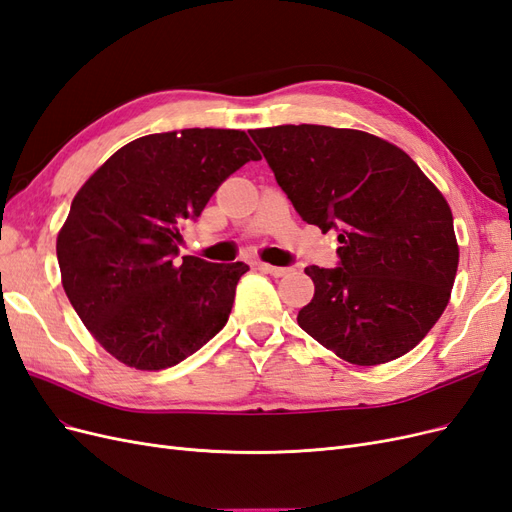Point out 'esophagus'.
I'll return each instance as SVG.
<instances>
[{
  "mask_svg": "<svg viewBox=\"0 0 512 512\" xmlns=\"http://www.w3.org/2000/svg\"><path fill=\"white\" fill-rule=\"evenodd\" d=\"M258 269L262 273L273 275V277H284L286 273H290V269H286V267H273V265H267V262H258Z\"/></svg>",
  "mask_w": 512,
  "mask_h": 512,
  "instance_id": "obj_1",
  "label": "esophagus"
}]
</instances>
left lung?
<instances>
[{"instance_id":"1","label":"left lung","mask_w":512,"mask_h":512,"mask_svg":"<svg viewBox=\"0 0 512 512\" xmlns=\"http://www.w3.org/2000/svg\"><path fill=\"white\" fill-rule=\"evenodd\" d=\"M275 181L307 224L339 235V267H307L314 299L297 316L352 365L410 352L451 299L459 265L453 213L404 149L363 130H250Z\"/></svg>"}]
</instances>
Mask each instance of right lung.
Instances as JSON below:
<instances>
[{
    "instance_id": "right-lung-1",
    "label": "right lung",
    "mask_w": 512,
    "mask_h": 512,
    "mask_svg": "<svg viewBox=\"0 0 512 512\" xmlns=\"http://www.w3.org/2000/svg\"><path fill=\"white\" fill-rule=\"evenodd\" d=\"M260 153L243 130L141 136L76 192L57 235L61 284L96 342L123 365L160 371L224 329L250 267L179 252L185 220Z\"/></svg>"
}]
</instances>
